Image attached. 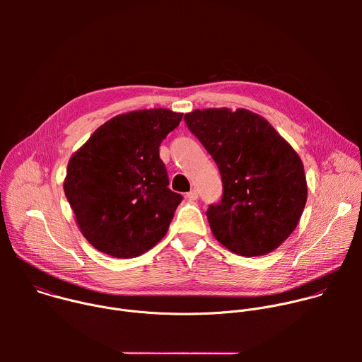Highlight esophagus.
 <instances>
[{"label": "esophagus", "instance_id": "obj_1", "mask_svg": "<svg viewBox=\"0 0 362 362\" xmlns=\"http://www.w3.org/2000/svg\"><path fill=\"white\" fill-rule=\"evenodd\" d=\"M186 197H187V200H190V202L196 200V199H197V190H196V189L190 190V192L186 194Z\"/></svg>", "mask_w": 362, "mask_h": 362}]
</instances>
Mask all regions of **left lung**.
<instances>
[{
    "mask_svg": "<svg viewBox=\"0 0 362 362\" xmlns=\"http://www.w3.org/2000/svg\"><path fill=\"white\" fill-rule=\"evenodd\" d=\"M185 123L222 176V199L206 211L215 238L240 256L276 249L296 228L306 203L295 150L264 117L245 109L194 110L185 115Z\"/></svg>",
    "mask_w": 362,
    "mask_h": 362,
    "instance_id": "obj_1",
    "label": "left lung"
}]
</instances>
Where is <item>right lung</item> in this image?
Returning a JSON list of instances; mask_svg holds the SVG:
<instances>
[{"mask_svg":"<svg viewBox=\"0 0 362 362\" xmlns=\"http://www.w3.org/2000/svg\"><path fill=\"white\" fill-rule=\"evenodd\" d=\"M182 116L168 109L116 116L71 156L64 193L97 250L127 259L166 235L183 196L168 187L159 147Z\"/></svg>","mask_w":362,"mask_h":362,"instance_id":"add662e5","label":"right lung"}]
</instances>
